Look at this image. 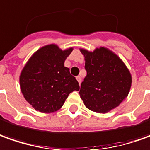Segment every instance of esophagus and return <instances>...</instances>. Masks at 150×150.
<instances>
[{
	"label": "esophagus",
	"mask_w": 150,
	"mask_h": 150,
	"mask_svg": "<svg viewBox=\"0 0 150 150\" xmlns=\"http://www.w3.org/2000/svg\"><path fill=\"white\" fill-rule=\"evenodd\" d=\"M76 78H77V81H78V83H79V85H80V84H81V77H80V76H77Z\"/></svg>",
	"instance_id": "34e87169"
}]
</instances>
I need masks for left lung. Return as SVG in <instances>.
Masks as SVG:
<instances>
[{"label": "left lung", "instance_id": "8db88e82", "mask_svg": "<svg viewBox=\"0 0 150 150\" xmlns=\"http://www.w3.org/2000/svg\"><path fill=\"white\" fill-rule=\"evenodd\" d=\"M85 57L86 76L79 94L86 107L93 112L106 113L119 106L127 97L132 75L120 58L105 47L94 51L80 49Z\"/></svg>", "mask_w": 150, "mask_h": 150}]
</instances>
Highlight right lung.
I'll return each instance as SVG.
<instances>
[{"mask_svg": "<svg viewBox=\"0 0 150 150\" xmlns=\"http://www.w3.org/2000/svg\"><path fill=\"white\" fill-rule=\"evenodd\" d=\"M73 48L61 50L55 44L42 46L31 56L22 70L19 84L27 102L37 111L59 110L69 95L80 86L64 61Z\"/></svg>", "mask_w": 150, "mask_h": 150, "instance_id": "1", "label": "right lung"}]
</instances>
